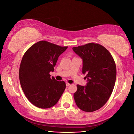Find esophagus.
Here are the masks:
<instances>
[{"label": "esophagus", "instance_id": "1", "mask_svg": "<svg viewBox=\"0 0 134 134\" xmlns=\"http://www.w3.org/2000/svg\"><path fill=\"white\" fill-rule=\"evenodd\" d=\"M70 85V84H69V83H66V87H68V86H69Z\"/></svg>", "mask_w": 134, "mask_h": 134}]
</instances>
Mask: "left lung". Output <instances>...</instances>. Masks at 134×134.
<instances>
[{
  "label": "left lung",
  "mask_w": 134,
  "mask_h": 134,
  "mask_svg": "<svg viewBox=\"0 0 134 134\" xmlns=\"http://www.w3.org/2000/svg\"><path fill=\"white\" fill-rule=\"evenodd\" d=\"M72 50L82 59V72L87 79L86 86L77 85L74 94L76 104L85 112L98 110L107 102L114 88L115 61L110 52L98 43H87Z\"/></svg>",
  "instance_id": "8db88e82"
}]
</instances>
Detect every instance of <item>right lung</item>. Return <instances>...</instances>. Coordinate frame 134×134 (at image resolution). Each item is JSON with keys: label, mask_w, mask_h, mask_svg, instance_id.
I'll return each instance as SVG.
<instances>
[{"label": "right lung", "mask_w": 134, "mask_h": 134, "mask_svg": "<svg viewBox=\"0 0 134 134\" xmlns=\"http://www.w3.org/2000/svg\"><path fill=\"white\" fill-rule=\"evenodd\" d=\"M46 41L31 46L24 54L19 67V77L22 90L30 102L40 108L55 105L66 88L64 81L50 77V72L59 56L67 49Z\"/></svg>", "instance_id": "obj_1"}]
</instances>
